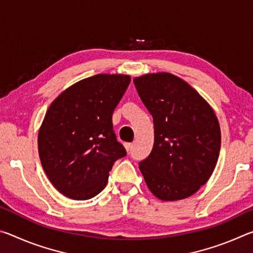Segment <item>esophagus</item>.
Listing matches in <instances>:
<instances>
[{"label": "esophagus", "instance_id": "obj_1", "mask_svg": "<svg viewBox=\"0 0 253 253\" xmlns=\"http://www.w3.org/2000/svg\"><path fill=\"white\" fill-rule=\"evenodd\" d=\"M131 146H132V144H131V143H126V144H125V148H126V151H127V152H130Z\"/></svg>", "mask_w": 253, "mask_h": 253}]
</instances>
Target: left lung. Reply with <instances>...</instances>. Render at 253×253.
<instances>
[{"label":"left lung","mask_w":253,"mask_h":253,"mask_svg":"<svg viewBox=\"0 0 253 253\" xmlns=\"http://www.w3.org/2000/svg\"><path fill=\"white\" fill-rule=\"evenodd\" d=\"M136 90L153 116V149L139 162L156 198L176 201L193 195L208 182L219 158L221 131L211 107L193 88L170 74L134 79Z\"/></svg>","instance_id":"left-lung-1"}]
</instances>
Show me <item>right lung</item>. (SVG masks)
Returning a JSON list of instances; mask_svg holds the SVG:
<instances>
[{
  "label": "right lung",
  "mask_w": 253,
  "mask_h": 253,
  "mask_svg": "<svg viewBox=\"0 0 253 253\" xmlns=\"http://www.w3.org/2000/svg\"><path fill=\"white\" fill-rule=\"evenodd\" d=\"M130 83L123 75H96L63 91L46 111L38 136L42 168L72 200L104 190L114 163L126 156L113 128V113Z\"/></svg>",
  "instance_id": "right-lung-1"
}]
</instances>
